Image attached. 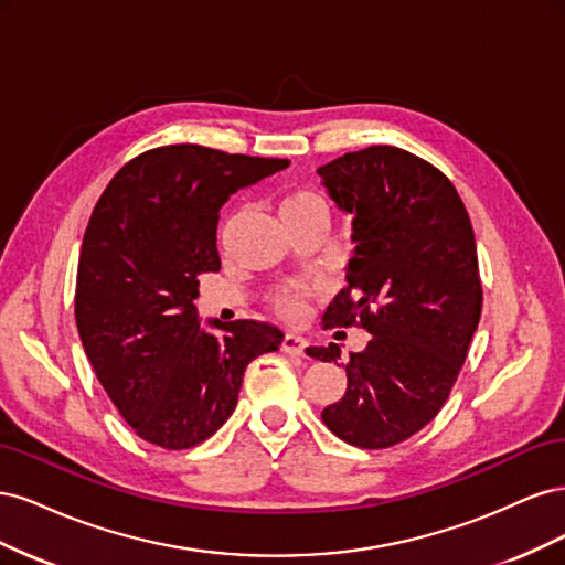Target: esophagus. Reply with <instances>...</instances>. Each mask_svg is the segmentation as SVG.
Listing matches in <instances>:
<instances>
[{"label":"esophagus","instance_id":"1","mask_svg":"<svg viewBox=\"0 0 565 565\" xmlns=\"http://www.w3.org/2000/svg\"><path fill=\"white\" fill-rule=\"evenodd\" d=\"M306 339L303 337H297V334H287L285 339H282V351L285 353H289V355H303V351H306Z\"/></svg>","mask_w":565,"mask_h":565}]
</instances>
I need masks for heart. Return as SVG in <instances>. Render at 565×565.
I'll return each mask as SVG.
<instances>
[{"label":"heart","mask_w":565,"mask_h":565,"mask_svg":"<svg viewBox=\"0 0 565 565\" xmlns=\"http://www.w3.org/2000/svg\"><path fill=\"white\" fill-rule=\"evenodd\" d=\"M322 212H328V207H324V200L320 195H316L313 191H292V193H287L280 202L282 221H299V218L322 214ZM303 299H306L303 287H287V289H280V292L273 297V306H276L282 318L297 320L303 313Z\"/></svg>","instance_id":"heart-1"}]
</instances>
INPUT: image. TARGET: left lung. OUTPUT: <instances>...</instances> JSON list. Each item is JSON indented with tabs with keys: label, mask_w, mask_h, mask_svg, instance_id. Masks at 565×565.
I'll return each mask as SVG.
<instances>
[{
	"label": "left lung",
	"mask_w": 565,
	"mask_h": 565,
	"mask_svg": "<svg viewBox=\"0 0 565 565\" xmlns=\"http://www.w3.org/2000/svg\"><path fill=\"white\" fill-rule=\"evenodd\" d=\"M318 174L353 214L355 243L322 328L372 334L320 417L355 448H393L440 413L467 361L483 306L471 218L438 167L396 146L347 152ZM306 353L337 363L339 347Z\"/></svg>",
	"instance_id": "1"
}]
</instances>
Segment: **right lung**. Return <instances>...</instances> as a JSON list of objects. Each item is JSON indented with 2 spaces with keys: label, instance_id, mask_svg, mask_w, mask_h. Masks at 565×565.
I'll list each match as a JSON object with an SVG mask.
<instances>
[{
  "label": "right lung",
  "instance_id": "1",
  "mask_svg": "<svg viewBox=\"0 0 565 565\" xmlns=\"http://www.w3.org/2000/svg\"><path fill=\"white\" fill-rule=\"evenodd\" d=\"M289 160L231 156L195 143L129 160L106 185L84 231L75 322L100 386L136 436L188 450L221 429L247 365L278 351L270 322H218L204 332L193 299L216 273L218 210Z\"/></svg>",
  "mask_w": 565,
  "mask_h": 565
}]
</instances>
